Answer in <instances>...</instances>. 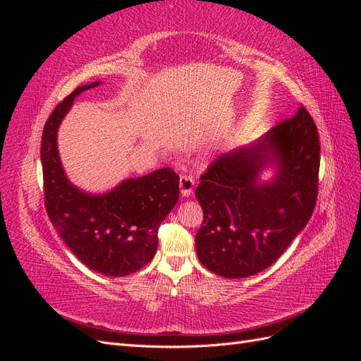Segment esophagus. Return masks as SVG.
Listing matches in <instances>:
<instances>
[{
	"mask_svg": "<svg viewBox=\"0 0 361 361\" xmlns=\"http://www.w3.org/2000/svg\"><path fill=\"white\" fill-rule=\"evenodd\" d=\"M179 187L183 197H190L194 190V178L190 176V174H182L179 179Z\"/></svg>",
	"mask_w": 361,
	"mask_h": 361,
	"instance_id": "obj_1",
	"label": "esophagus"
}]
</instances>
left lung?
Instances as JSON below:
<instances>
[{
	"label": "left lung",
	"mask_w": 361,
	"mask_h": 361,
	"mask_svg": "<svg viewBox=\"0 0 361 361\" xmlns=\"http://www.w3.org/2000/svg\"><path fill=\"white\" fill-rule=\"evenodd\" d=\"M319 152L318 128L301 105L256 143L215 159L195 188L203 209L195 235L202 265L244 279L274 264L313 214ZM268 165L276 167V178L259 183Z\"/></svg>",
	"instance_id": "8db88e82"
}]
</instances>
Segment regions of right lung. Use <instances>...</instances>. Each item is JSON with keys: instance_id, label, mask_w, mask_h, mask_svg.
Masks as SVG:
<instances>
[{"instance_id": "1", "label": "right lung", "mask_w": 361, "mask_h": 361, "mask_svg": "<svg viewBox=\"0 0 361 361\" xmlns=\"http://www.w3.org/2000/svg\"><path fill=\"white\" fill-rule=\"evenodd\" d=\"M101 81L80 85L54 108L42 134L45 207L51 223L85 267L125 277L147 265L158 247V228L179 199V176L170 167L126 179L111 191L87 194L64 174L57 133L75 97Z\"/></svg>"}]
</instances>
